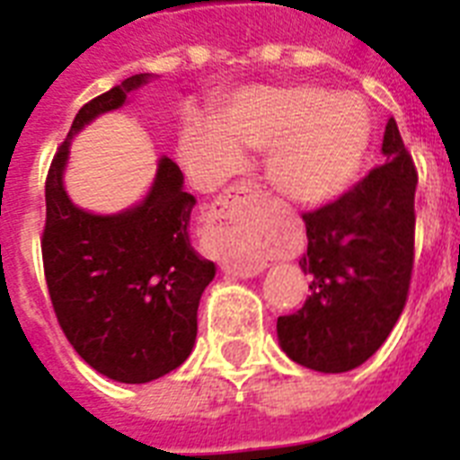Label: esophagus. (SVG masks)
<instances>
[{"label":"esophagus","instance_id":"obj_1","mask_svg":"<svg viewBox=\"0 0 460 460\" xmlns=\"http://www.w3.org/2000/svg\"><path fill=\"white\" fill-rule=\"evenodd\" d=\"M252 197L257 194L250 182L226 191L210 208V222L203 234L208 254L219 259L222 269L238 278H252L261 269V263L254 259L259 241L257 225L247 206Z\"/></svg>","mask_w":460,"mask_h":460}]
</instances>
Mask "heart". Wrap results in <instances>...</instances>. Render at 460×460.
<instances>
[{
	"label": "heart",
	"instance_id": "1",
	"mask_svg": "<svg viewBox=\"0 0 460 460\" xmlns=\"http://www.w3.org/2000/svg\"><path fill=\"white\" fill-rule=\"evenodd\" d=\"M370 134L368 111L354 94L317 85H252L235 92L217 122L191 115L178 153L201 187L245 169L243 153H269V181L294 201L322 206L357 181Z\"/></svg>",
	"mask_w": 460,
	"mask_h": 460
}]
</instances>
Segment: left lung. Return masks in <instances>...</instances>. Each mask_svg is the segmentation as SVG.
Segmentation results:
<instances>
[{
  "label": "left lung",
  "mask_w": 460,
  "mask_h": 460,
  "mask_svg": "<svg viewBox=\"0 0 460 460\" xmlns=\"http://www.w3.org/2000/svg\"><path fill=\"white\" fill-rule=\"evenodd\" d=\"M382 155L338 201L303 215L310 296L278 317V341L291 361L319 373H347L368 361L396 326L414 261L417 169L396 119L386 122Z\"/></svg>",
  "instance_id": "obj_1"
}]
</instances>
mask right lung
I'll list each match as a JSON object with an SVG mask.
<instances>
[{
  "label": "right lung",
  "instance_id": "right-lung-1",
  "mask_svg": "<svg viewBox=\"0 0 460 460\" xmlns=\"http://www.w3.org/2000/svg\"><path fill=\"white\" fill-rule=\"evenodd\" d=\"M153 78L129 75L85 103L46 181L41 252L55 314L83 361L122 385L153 382L190 357L199 301L217 270L191 247L197 199L169 157H159L146 197L119 213H90L64 190L71 138Z\"/></svg>",
  "mask_w": 460,
  "mask_h": 460
}]
</instances>
